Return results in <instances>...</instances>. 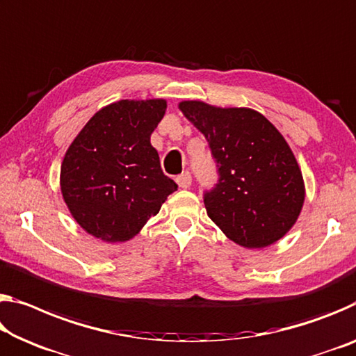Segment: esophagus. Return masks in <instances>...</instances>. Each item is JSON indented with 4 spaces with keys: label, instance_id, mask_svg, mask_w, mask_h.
Masks as SVG:
<instances>
[{
    "label": "esophagus",
    "instance_id": "obj_1",
    "mask_svg": "<svg viewBox=\"0 0 356 356\" xmlns=\"http://www.w3.org/2000/svg\"><path fill=\"white\" fill-rule=\"evenodd\" d=\"M176 182L180 188H190L191 185V174L188 171H185L180 174V176L176 177Z\"/></svg>",
    "mask_w": 356,
    "mask_h": 356
}]
</instances>
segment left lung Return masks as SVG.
<instances>
[{
	"label": "left lung",
	"mask_w": 356,
	"mask_h": 356,
	"mask_svg": "<svg viewBox=\"0 0 356 356\" xmlns=\"http://www.w3.org/2000/svg\"><path fill=\"white\" fill-rule=\"evenodd\" d=\"M204 134L218 180L204 191L207 216L236 244L259 249L279 241L300 216L302 174L296 158L266 117L247 107L179 104Z\"/></svg>",
	"instance_id": "left-lung-1"
}]
</instances>
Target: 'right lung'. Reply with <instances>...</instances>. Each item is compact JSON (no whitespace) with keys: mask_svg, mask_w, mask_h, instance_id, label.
<instances>
[{"mask_svg":"<svg viewBox=\"0 0 356 356\" xmlns=\"http://www.w3.org/2000/svg\"><path fill=\"white\" fill-rule=\"evenodd\" d=\"M165 111V99L109 104L90 118L67 149L61 193L76 222L95 238L131 239L177 190L150 144Z\"/></svg>","mask_w":356,"mask_h":356,"instance_id":"1","label":"right lung"}]
</instances>
